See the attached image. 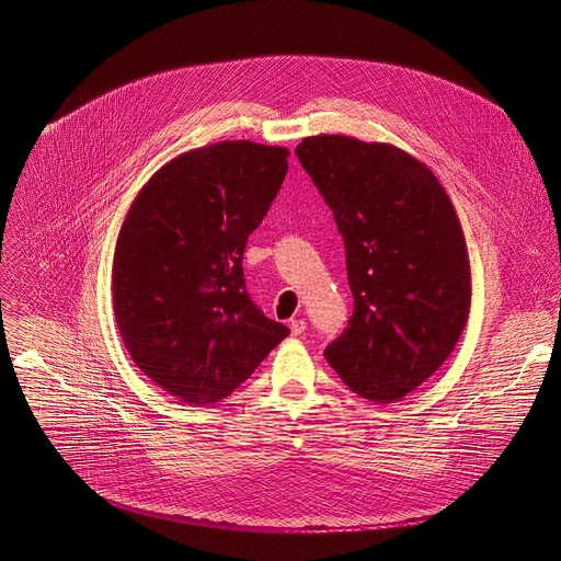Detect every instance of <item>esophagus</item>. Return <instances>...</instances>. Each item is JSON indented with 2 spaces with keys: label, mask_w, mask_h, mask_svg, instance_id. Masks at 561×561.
<instances>
[{
  "label": "esophagus",
  "mask_w": 561,
  "mask_h": 561,
  "mask_svg": "<svg viewBox=\"0 0 561 561\" xmlns=\"http://www.w3.org/2000/svg\"><path fill=\"white\" fill-rule=\"evenodd\" d=\"M288 328H290L293 334L300 336V334L307 330V322H305V318H293V320L288 322Z\"/></svg>",
  "instance_id": "1"
}]
</instances>
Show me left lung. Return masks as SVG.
<instances>
[{
    "mask_svg": "<svg viewBox=\"0 0 561 561\" xmlns=\"http://www.w3.org/2000/svg\"><path fill=\"white\" fill-rule=\"evenodd\" d=\"M296 154L334 214L355 298L325 359L362 398L402 400L448 359L468 320L455 206L425 163L389 142L320 134Z\"/></svg>",
    "mask_w": 561,
    "mask_h": 561,
    "instance_id": "8db88e82",
    "label": "left lung"
}]
</instances>
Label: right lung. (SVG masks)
<instances>
[{"mask_svg": "<svg viewBox=\"0 0 561 561\" xmlns=\"http://www.w3.org/2000/svg\"><path fill=\"white\" fill-rule=\"evenodd\" d=\"M286 147L222 140L159 168L113 254V313L134 364L188 404L227 398L288 336L250 300L248 236L288 170Z\"/></svg>", "mask_w": 561, "mask_h": 561, "instance_id": "1", "label": "right lung"}]
</instances>
